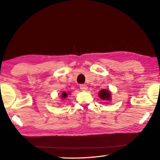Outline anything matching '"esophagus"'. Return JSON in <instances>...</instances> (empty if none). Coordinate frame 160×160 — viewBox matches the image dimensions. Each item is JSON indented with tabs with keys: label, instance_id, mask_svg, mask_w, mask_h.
<instances>
[{
	"label": "esophagus",
	"instance_id": "1",
	"mask_svg": "<svg viewBox=\"0 0 160 160\" xmlns=\"http://www.w3.org/2000/svg\"><path fill=\"white\" fill-rule=\"evenodd\" d=\"M80 89L81 91H86L88 89V86L86 85H80Z\"/></svg>",
	"mask_w": 160,
	"mask_h": 160
}]
</instances>
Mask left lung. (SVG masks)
<instances>
[{"label": "left lung", "mask_w": 160, "mask_h": 160, "mask_svg": "<svg viewBox=\"0 0 160 160\" xmlns=\"http://www.w3.org/2000/svg\"><path fill=\"white\" fill-rule=\"evenodd\" d=\"M99 97L104 101H111V92L107 89H102L99 92Z\"/></svg>", "instance_id": "obj_1"}]
</instances>
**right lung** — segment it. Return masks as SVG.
<instances>
[{
	"label": "right lung",
	"instance_id": "1",
	"mask_svg": "<svg viewBox=\"0 0 160 160\" xmlns=\"http://www.w3.org/2000/svg\"><path fill=\"white\" fill-rule=\"evenodd\" d=\"M61 98H62V99L67 98V93H66V92H65V91L62 92V93L61 94Z\"/></svg>",
	"mask_w": 160,
	"mask_h": 160
}]
</instances>
